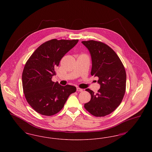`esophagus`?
<instances>
[{
    "mask_svg": "<svg viewBox=\"0 0 152 152\" xmlns=\"http://www.w3.org/2000/svg\"><path fill=\"white\" fill-rule=\"evenodd\" d=\"M77 92H82L83 91V89L80 88H77Z\"/></svg>",
    "mask_w": 152,
    "mask_h": 152,
    "instance_id": "1",
    "label": "esophagus"
}]
</instances>
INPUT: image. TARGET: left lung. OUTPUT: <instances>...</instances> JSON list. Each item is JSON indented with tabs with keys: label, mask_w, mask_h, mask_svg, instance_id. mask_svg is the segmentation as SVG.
Returning <instances> with one entry per match:
<instances>
[{
	"label": "left lung",
	"mask_w": 152,
	"mask_h": 152,
	"mask_svg": "<svg viewBox=\"0 0 152 152\" xmlns=\"http://www.w3.org/2000/svg\"><path fill=\"white\" fill-rule=\"evenodd\" d=\"M92 58V76H97L100 88L97 94L86 89L91 96L84 108L96 117L113 112L121 104L126 89V75L124 65L116 52L106 44L94 40L83 41Z\"/></svg>",
	"instance_id": "obj_1"
}]
</instances>
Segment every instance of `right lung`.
Returning a JSON list of instances; mask_svg holds the SVG:
<instances>
[{"mask_svg": "<svg viewBox=\"0 0 152 152\" xmlns=\"http://www.w3.org/2000/svg\"><path fill=\"white\" fill-rule=\"evenodd\" d=\"M79 40L56 39L40 45L26 62L22 73L25 97L36 112L44 116L58 113L69 96L76 91L72 86H62L52 81L61 59Z\"/></svg>", "mask_w": 152, "mask_h": 152, "instance_id": "right-lung-1", "label": "right lung"}]
</instances>
